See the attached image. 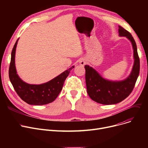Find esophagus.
<instances>
[{"label": "esophagus", "mask_w": 148, "mask_h": 148, "mask_svg": "<svg viewBox=\"0 0 148 148\" xmlns=\"http://www.w3.org/2000/svg\"><path fill=\"white\" fill-rule=\"evenodd\" d=\"M79 63H80V64L81 65H84L85 64H86V60H85L84 59H80L79 60Z\"/></svg>", "instance_id": "esophagus-1"}]
</instances>
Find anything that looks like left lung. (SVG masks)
<instances>
[{"label":"left lung","mask_w":148,"mask_h":148,"mask_svg":"<svg viewBox=\"0 0 148 148\" xmlns=\"http://www.w3.org/2000/svg\"><path fill=\"white\" fill-rule=\"evenodd\" d=\"M120 36H126L131 41L134 51V62L130 75L122 81H110L101 76L94 68L86 65L87 92L94 101L106 105L117 104L128 97L133 91L140 71V59L138 55L136 43L131 34L119 26Z\"/></svg>","instance_id":"1"}]
</instances>
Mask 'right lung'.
<instances>
[{
    "label": "right lung",
    "mask_w": 148,
    "mask_h": 148,
    "mask_svg": "<svg viewBox=\"0 0 148 148\" xmlns=\"http://www.w3.org/2000/svg\"><path fill=\"white\" fill-rule=\"evenodd\" d=\"M18 40L11 52L9 77L14 89L20 98L30 105L41 106L50 103L58 97L70 71L74 66L54 78L41 84H30L23 82L17 74L15 66V54Z\"/></svg>",
    "instance_id": "right-lung-1"
}]
</instances>
